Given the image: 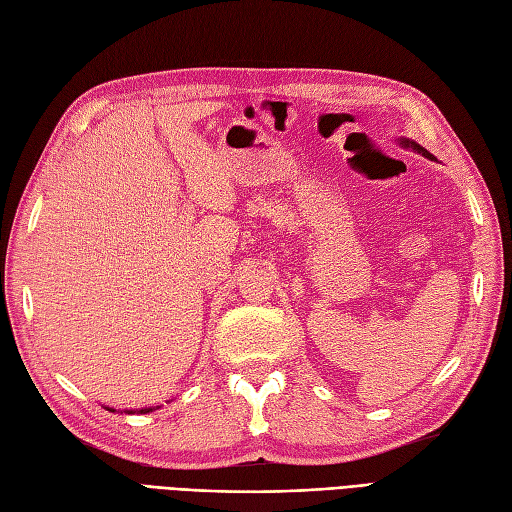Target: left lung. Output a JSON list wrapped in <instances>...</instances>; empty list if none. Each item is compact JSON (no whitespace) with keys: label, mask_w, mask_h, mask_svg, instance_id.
Masks as SVG:
<instances>
[{"label":"left lung","mask_w":512,"mask_h":512,"mask_svg":"<svg viewBox=\"0 0 512 512\" xmlns=\"http://www.w3.org/2000/svg\"><path fill=\"white\" fill-rule=\"evenodd\" d=\"M400 144L404 149H413V151H417V153H422V155H426V157H430V160H435V157H432L424 147H419L417 142H413V140H409V138H400Z\"/></svg>","instance_id":"8db88e82"}]
</instances>
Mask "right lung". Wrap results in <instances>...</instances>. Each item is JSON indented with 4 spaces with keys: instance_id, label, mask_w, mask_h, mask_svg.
Here are the masks:
<instances>
[{
    "instance_id": "1",
    "label": "right lung",
    "mask_w": 512,
    "mask_h": 512,
    "mask_svg": "<svg viewBox=\"0 0 512 512\" xmlns=\"http://www.w3.org/2000/svg\"><path fill=\"white\" fill-rule=\"evenodd\" d=\"M108 411L114 413V409H110V406H108ZM136 411H138V409H136ZM136 411H125V413H136ZM151 411H155V406H149V409H140L138 413H151Z\"/></svg>"
}]
</instances>
